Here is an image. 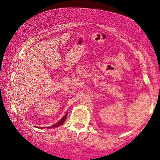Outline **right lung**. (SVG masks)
<instances>
[{"label": "right lung", "instance_id": "right-lung-1", "mask_svg": "<svg viewBox=\"0 0 160 160\" xmlns=\"http://www.w3.org/2000/svg\"><path fill=\"white\" fill-rule=\"evenodd\" d=\"M67 112L66 113V114L64 115V117L62 118L59 122H58L55 125H53L52 126V128L53 127H58V126H59V125H62V123H63L64 122H65V121L66 120V119H67Z\"/></svg>", "mask_w": 160, "mask_h": 160}]
</instances>
